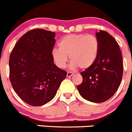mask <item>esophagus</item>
Returning a JSON list of instances; mask_svg holds the SVG:
<instances>
[{"label":"esophagus","instance_id":"esophagus-1","mask_svg":"<svg viewBox=\"0 0 132 132\" xmlns=\"http://www.w3.org/2000/svg\"><path fill=\"white\" fill-rule=\"evenodd\" d=\"M73 75V73H72V72H67V77H71V76H72Z\"/></svg>","mask_w":132,"mask_h":132}]
</instances>
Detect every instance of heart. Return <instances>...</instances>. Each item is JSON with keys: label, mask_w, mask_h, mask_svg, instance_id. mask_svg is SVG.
Segmentation results:
<instances>
[{"label": "heart", "mask_w": 132, "mask_h": 132, "mask_svg": "<svg viewBox=\"0 0 132 132\" xmlns=\"http://www.w3.org/2000/svg\"><path fill=\"white\" fill-rule=\"evenodd\" d=\"M59 49H53L51 56L60 68L66 67L69 56L72 68L85 70L93 65L100 50L98 38L94 35L73 34L65 36L58 44Z\"/></svg>", "instance_id": "1"}]
</instances>
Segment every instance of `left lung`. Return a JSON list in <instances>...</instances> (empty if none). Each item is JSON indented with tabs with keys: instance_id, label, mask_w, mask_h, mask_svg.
<instances>
[{
	"instance_id": "8db88e82",
	"label": "left lung",
	"mask_w": 132,
	"mask_h": 132,
	"mask_svg": "<svg viewBox=\"0 0 132 132\" xmlns=\"http://www.w3.org/2000/svg\"><path fill=\"white\" fill-rule=\"evenodd\" d=\"M100 44L96 60L81 72L83 82L77 86L80 95L87 100L102 103L111 98L119 88L123 73L120 47L108 32L96 33Z\"/></svg>"
}]
</instances>
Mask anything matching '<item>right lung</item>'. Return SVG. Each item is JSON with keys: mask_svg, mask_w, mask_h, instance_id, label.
Here are the masks:
<instances>
[{"mask_svg": "<svg viewBox=\"0 0 132 132\" xmlns=\"http://www.w3.org/2000/svg\"><path fill=\"white\" fill-rule=\"evenodd\" d=\"M55 33L41 29L27 32L16 43L9 59L10 80L19 98L41 106L55 96L67 72L53 63Z\"/></svg>", "mask_w": 132, "mask_h": 132, "instance_id": "add662e5", "label": "right lung"}]
</instances>
